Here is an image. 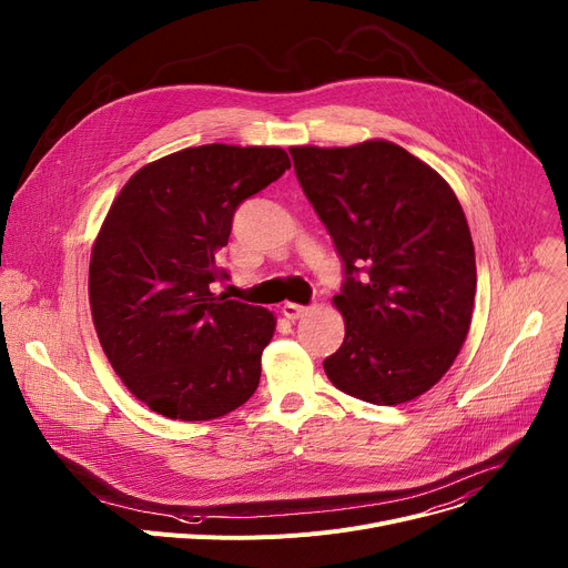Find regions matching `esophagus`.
Returning a JSON list of instances; mask_svg holds the SVG:
<instances>
[{
    "mask_svg": "<svg viewBox=\"0 0 568 568\" xmlns=\"http://www.w3.org/2000/svg\"><path fill=\"white\" fill-rule=\"evenodd\" d=\"M308 313V308L306 306H301V304H292V301H287V304L283 306V315L287 317V320H292V322H296L298 317H304Z\"/></svg>",
    "mask_w": 568,
    "mask_h": 568,
    "instance_id": "1",
    "label": "esophagus"
}]
</instances>
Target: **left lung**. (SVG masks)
<instances>
[{"label":"left lung","mask_w":568,"mask_h":568,"mask_svg":"<svg viewBox=\"0 0 568 568\" xmlns=\"http://www.w3.org/2000/svg\"><path fill=\"white\" fill-rule=\"evenodd\" d=\"M296 180L343 260L345 343L324 361L343 393L395 406L427 393L470 328L477 270L449 184L390 141L290 148Z\"/></svg>","instance_id":"8db88e82"}]
</instances>
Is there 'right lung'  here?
Here are the masks:
<instances>
[{
  "mask_svg": "<svg viewBox=\"0 0 568 568\" xmlns=\"http://www.w3.org/2000/svg\"><path fill=\"white\" fill-rule=\"evenodd\" d=\"M290 169L281 148L210 143L136 171L95 240L89 294L100 345L150 410L212 420L260 384L276 322L214 294L237 207Z\"/></svg>",
  "mask_w": 568,
  "mask_h": 568,
  "instance_id": "obj_1",
  "label": "right lung"
}]
</instances>
